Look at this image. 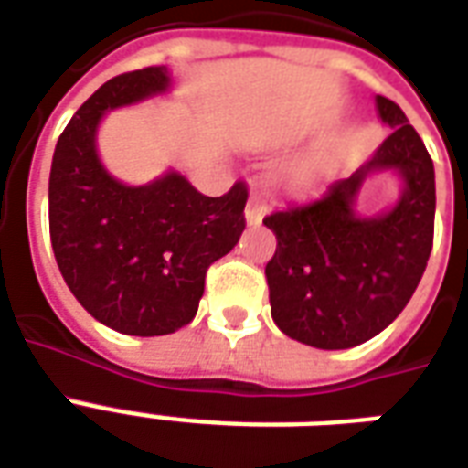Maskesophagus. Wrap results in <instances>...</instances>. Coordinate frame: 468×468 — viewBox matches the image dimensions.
<instances>
[{
    "instance_id": "1",
    "label": "esophagus",
    "mask_w": 468,
    "mask_h": 468,
    "mask_svg": "<svg viewBox=\"0 0 468 468\" xmlns=\"http://www.w3.org/2000/svg\"><path fill=\"white\" fill-rule=\"evenodd\" d=\"M263 213L265 200L258 193H253L250 195V200H248V205H245V220H248V225H258L263 220Z\"/></svg>"
}]
</instances>
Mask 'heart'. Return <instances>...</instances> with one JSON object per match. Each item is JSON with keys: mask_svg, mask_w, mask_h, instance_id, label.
<instances>
[{"mask_svg": "<svg viewBox=\"0 0 468 468\" xmlns=\"http://www.w3.org/2000/svg\"><path fill=\"white\" fill-rule=\"evenodd\" d=\"M315 177H318V170H315L314 165H305V167H298V170H291V173L285 175V183H288L291 190L303 193V190L314 187Z\"/></svg>", "mask_w": 468, "mask_h": 468, "instance_id": "obj_1", "label": "heart"}]
</instances>
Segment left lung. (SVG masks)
Here are the masks:
<instances>
[{
	"mask_svg": "<svg viewBox=\"0 0 468 468\" xmlns=\"http://www.w3.org/2000/svg\"><path fill=\"white\" fill-rule=\"evenodd\" d=\"M376 107L391 134L358 173L315 200L263 218L278 240L265 265L275 325L324 351L353 348L381 334L411 301L431 255V154L401 107L388 97H376ZM373 169H399L407 187L393 211L358 218L352 200Z\"/></svg>",
	"mask_w": 468,
	"mask_h": 468,
	"instance_id": "left-lung-1",
	"label": "left lung"
}]
</instances>
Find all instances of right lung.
I'll use <instances>...</instances> for the list:
<instances>
[{"label":"right lung","instance_id":"obj_1","mask_svg":"<svg viewBox=\"0 0 468 468\" xmlns=\"http://www.w3.org/2000/svg\"><path fill=\"white\" fill-rule=\"evenodd\" d=\"M167 67L112 77L59 134L49 173V238L59 273L87 314L127 335H165L197 314L207 268L245 230L248 185L220 197L167 173L127 187L95 150L100 117L163 92Z\"/></svg>","mask_w":468,"mask_h":468}]
</instances>
